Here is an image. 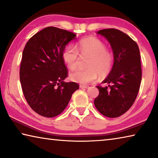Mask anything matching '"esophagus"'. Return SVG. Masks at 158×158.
Here are the masks:
<instances>
[{"mask_svg":"<svg viewBox=\"0 0 158 158\" xmlns=\"http://www.w3.org/2000/svg\"><path fill=\"white\" fill-rule=\"evenodd\" d=\"M79 87L81 89H89V86H87V85H82V84L80 85Z\"/></svg>","mask_w":158,"mask_h":158,"instance_id":"obj_1","label":"esophagus"}]
</instances>
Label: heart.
<instances>
[{
    "label": "heart",
    "mask_w": 158,
    "mask_h": 158,
    "mask_svg": "<svg viewBox=\"0 0 158 158\" xmlns=\"http://www.w3.org/2000/svg\"><path fill=\"white\" fill-rule=\"evenodd\" d=\"M76 47L67 46L62 52V59L68 68L74 70L79 65L80 56L90 57L87 69L77 70L70 74L72 81L81 84L94 82L98 75L105 78L110 73L114 64V56L106 48V45L96 37H88L79 42ZM80 55H79V54Z\"/></svg>",
    "instance_id": "obj_1"
}]
</instances>
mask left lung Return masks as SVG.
Masks as SVG:
<instances>
[{"mask_svg": "<svg viewBox=\"0 0 158 158\" xmlns=\"http://www.w3.org/2000/svg\"><path fill=\"white\" fill-rule=\"evenodd\" d=\"M97 34L110 44L114 64L102 81L108 86H96L99 95L95 98L94 105L104 116L114 118L124 114L136 98L142 77L141 56L136 42L120 30L106 29Z\"/></svg>", "mask_w": 158, "mask_h": 158, "instance_id": "1", "label": "left lung"}]
</instances>
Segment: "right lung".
<instances>
[{
  "mask_svg": "<svg viewBox=\"0 0 158 158\" xmlns=\"http://www.w3.org/2000/svg\"><path fill=\"white\" fill-rule=\"evenodd\" d=\"M75 37L72 32L48 27L34 34L24 47L19 70L22 91L29 106L41 116L62 113L79 88L75 82L64 81L68 71L62 52Z\"/></svg>",
  "mask_w": 158,
  "mask_h": 158,
  "instance_id": "1",
  "label": "right lung"
}]
</instances>
